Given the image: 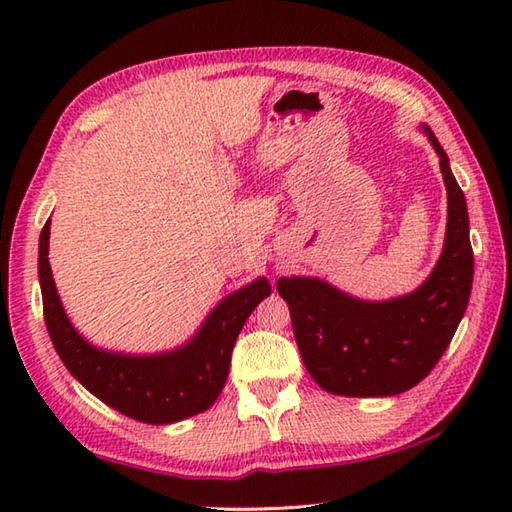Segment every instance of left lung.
Masks as SVG:
<instances>
[{"instance_id": "left-lung-1", "label": "left lung", "mask_w": 512, "mask_h": 512, "mask_svg": "<svg viewBox=\"0 0 512 512\" xmlns=\"http://www.w3.org/2000/svg\"><path fill=\"white\" fill-rule=\"evenodd\" d=\"M440 158L447 187V233L431 275L394 299L367 301L319 277H281L297 347L314 383L336 396L383 398L416 387L447 350L469 306L473 248L469 211L449 156L420 125Z\"/></svg>"}]
</instances>
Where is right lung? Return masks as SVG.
<instances>
[{
    "label": "right lung",
    "instance_id": "1",
    "mask_svg": "<svg viewBox=\"0 0 512 512\" xmlns=\"http://www.w3.org/2000/svg\"><path fill=\"white\" fill-rule=\"evenodd\" d=\"M50 217L39 237L43 319L63 365L79 383L123 416L147 424H173L209 409L231 369L239 332L259 301L270 295L266 277L226 295L206 314L189 341L156 354L103 350L74 328L48 262Z\"/></svg>",
    "mask_w": 512,
    "mask_h": 512
}]
</instances>
